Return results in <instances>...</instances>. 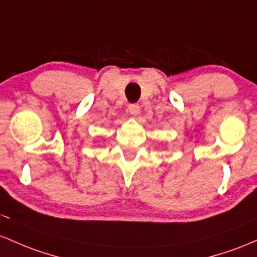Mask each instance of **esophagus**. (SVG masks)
<instances>
[{"label": "esophagus", "mask_w": 257, "mask_h": 257, "mask_svg": "<svg viewBox=\"0 0 257 257\" xmlns=\"http://www.w3.org/2000/svg\"><path fill=\"white\" fill-rule=\"evenodd\" d=\"M128 111L131 115H138L141 111V106L138 104H130L128 105Z\"/></svg>", "instance_id": "obj_1"}]
</instances>
